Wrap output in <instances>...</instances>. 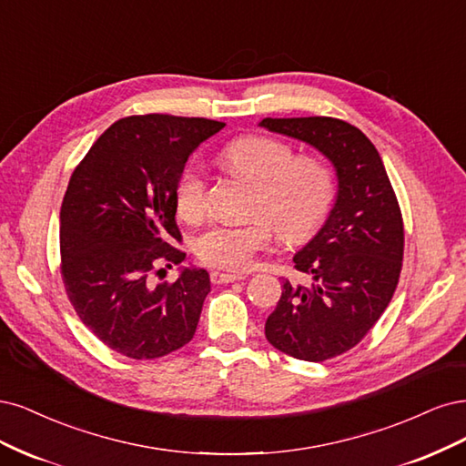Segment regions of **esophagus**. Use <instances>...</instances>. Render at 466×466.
<instances>
[{
	"instance_id": "esophagus-1",
	"label": "esophagus",
	"mask_w": 466,
	"mask_h": 466,
	"mask_svg": "<svg viewBox=\"0 0 466 466\" xmlns=\"http://www.w3.org/2000/svg\"><path fill=\"white\" fill-rule=\"evenodd\" d=\"M242 275H234V273H222V271H213L211 273V282L213 284H228L234 280H242Z\"/></svg>"
}]
</instances>
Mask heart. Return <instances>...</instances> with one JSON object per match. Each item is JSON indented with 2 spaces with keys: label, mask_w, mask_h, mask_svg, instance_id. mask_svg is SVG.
Returning <instances> with one entry per match:
<instances>
[{
  "label": "heart",
  "mask_w": 466,
  "mask_h": 466,
  "mask_svg": "<svg viewBox=\"0 0 466 466\" xmlns=\"http://www.w3.org/2000/svg\"><path fill=\"white\" fill-rule=\"evenodd\" d=\"M224 162L258 184L253 213L246 222L220 220L195 239L199 261L244 271L255 255L267 249L273 230L284 244H302L319 232L333 211L337 182L329 164L318 157H296L294 148L265 135H248L222 148ZM208 207V186L203 164L191 160L177 177V215L193 222Z\"/></svg>",
  "instance_id": "heart-1"
}]
</instances>
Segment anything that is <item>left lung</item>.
Instances as JSON below:
<instances>
[{
	"mask_svg": "<svg viewBox=\"0 0 466 466\" xmlns=\"http://www.w3.org/2000/svg\"><path fill=\"white\" fill-rule=\"evenodd\" d=\"M263 127L309 143L335 164L337 203L323 228L294 255L308 284L282 279L265 323L273 347L306 362L354 349L378 323L399 284L404 224L378 148L337 117H265Z\"/></svg>",
	"mask_w": 466,
	"mask_h": 466,
	"instance_id": "1",
	"label": "left lung"
}]
</instances>
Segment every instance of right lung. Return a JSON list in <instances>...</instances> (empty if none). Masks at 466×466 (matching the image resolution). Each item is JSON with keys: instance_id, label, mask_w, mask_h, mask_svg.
<instances>
[{"instance_id": "add662e5", "label": "right lung", "mask_w": 466, "mask_h": 466, "mask_svg": "<svg viewBox=\"0 0 466 466\" xmlns=\"http://www.w3.org/2000/svg\"><path fill=\"white\" fill-rule=\"evenodd\" d=\"M224 127L205 117L145 114L117 119L77 164L59 213L66 294L79 319L114 352L167 356L187 344L211 280L184 268L176 248V186L189 155Z\"/></svg>"}]
</instances>
